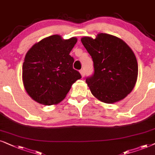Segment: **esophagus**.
<instances>
[{"mask_svg": "<svg viewBox=\"0 0 155 155\" xmlns=\"http://www.w3.org/2000/svg\"><path fill=\"white\" fill-rule=\"evenodd\" d=\"M80 73H81L82 77H84V76H85V71H84V69L80 70Z\"/></svg>", "mask_w": 155, "mask_h": 155, "instance_id": "esophagus-1", "label": "esophagus"}]
</instances>
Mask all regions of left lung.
<instances>
[{
    "label": "left lung",
    "mask_w": 155,
    "mask_h": 155,
    "mask_svg": "<svg viewBox=\"0 0 155 155\" xmlns=\"http://www.w3.org/2000/svg\"><path fill=\"white\" fill-rule=\"evenodd\" d=\"M81 40L94 61V74L86 79L91 94L106 104L126 97L133 89L138 74L137 59L130 47L106 33Z\"/></svg>",
    "instance_id": "obj_1"
}]
</instances>
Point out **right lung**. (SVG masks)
Wrapping results in <instances>:
<instances>
[{
  "mask_svg": "<svg viewBox=\"0 0 155 155\" xmlns=\"http://www.w3.org/2000/svg\"><path fill=\"white\" fill-rule=\"evenodd\" d=\"M76 38L63 40L54 35L43 39L27 52L22 64V81L26 91L40 104H57L65 98L72 84L81 76L73 68L69 54Z\"/></svg>",
  "mask_w": 155,
  "mask_h": 155,
  "instance_id": "obj_1",
  "label": "right lung"
}]
</instances>
